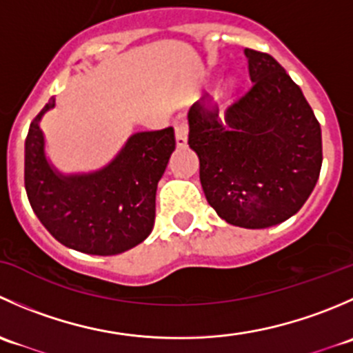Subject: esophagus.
I'll list each match as a JSON object with an SVG mask.
<instances>
[{
	"instance_id": "esophagus-1",
	"label": "esophagus",
	"mask_w": 353,
	"mask_h": 353,
	"mask_svg": "<svg viewBox=\"0 0 353 353\" xmlns=\"http://www.w3.org/2000/svg\"><path fill=\"white\" fill-rule=\"evenodd\" d=\"M174 130H176V141L177 147H184L188 140V123L184 117L174 121Z\"/></svg>"
}]
</instances>
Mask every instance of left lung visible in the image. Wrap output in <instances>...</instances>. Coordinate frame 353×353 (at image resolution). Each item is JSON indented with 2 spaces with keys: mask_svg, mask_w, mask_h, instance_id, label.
Returning a JSON list of instances; mask_svg holds the SVG:
<instances>
[{
  "mask_svg": "<svg viewBox=\"0 0 353 353\" xmlns=\"http://www.w3.org/2000/svg\"><path fill=\"white\" fill-rule=\"evenodd\" d=\"M251 85L220 109L203 95L188 112L206 201L225 222L266 229L297 213L318 183L321 126L273 56L245 49Z\"/></svg>",
  "mask_w": 353,
  "mask_h": 353,
  "instance_id": "obj_1",
  "label": "left lung"
}]
</instances>
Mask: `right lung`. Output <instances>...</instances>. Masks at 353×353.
I'll use <instances>...</instances> for the list:
<instances>
[{
	"instance_id": "1",
	"label": "right lung",
	"mask_w": 353,
	"mask_h": 353,
	"mask_svg": "<svg viewBox=\"0 0 353 353\" xmlns=\"http://www.w3.org/2000/svg\"><path fill=\"white\" fill-rule=\"evenodd\" d=\"M51 108L54 99L25 140V191L37 219L56 241L87 254H119L143 243L154 229L157 184L176 148L172 128L133 134L99 172L61 177L46 160L39 128Z\"/></svg>"
}]
</instances>
